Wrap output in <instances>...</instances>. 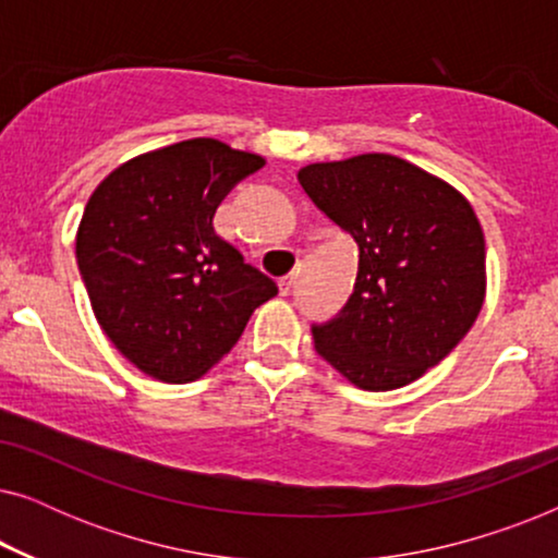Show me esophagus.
I'll return each mask as SVG.
<instances>
[{"label": "esophagus", "mask_w": 558, "mask_h": 558, "mask_svg": "<svg viewBox=\"0 0 558 558\" xmlns=\"http://www.w3.org/2000/svg\"><path fill=\"white\" fill-rule=\"evenodd\" d=\"M294 284V274H287V277L279 279V292L281 294H289V289Z\"/></svg>", "instance_id": "34e87169"}]
</instances>
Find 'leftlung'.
Wrapping results in <instances>:
<instances>
[{
	"instance_id": "obj_1",
	"label": "left lung",
	"mask_w": 558,
	"mask_h": 558,
	"mask_svg": "<svg viewBox=\"0 0 558 558\" xmlns=\"http://www.w3.org/2000/svg\"><path fill=\"white\" fill-rule=\"evenodd\" d=\"M296 178L361 251L348 304L312 327L317 353L363 391L422 378L485 302V235L468 197L393 155L315 162Z\"/></svg>"
}]
</instances>
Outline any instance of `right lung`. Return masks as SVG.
<instances>
[{
    "label": "right lung",
    "mask_w": 558,
    "mask_h": 558,
    "mask_svg": "<svg viewBox=\"0 0 558 558\" xmlns=\"http://www.w3.org/2000/svg\"><path fill=\"white\" fill-rule=\"evenodd\" d=\"M264 157L187 140L117 167L88 197L75 258L94 315L121 355L165 384L213 368L277 284L213 228Z\"/></svg>",
    "instance_id": "add662e5"
}]
</instances>
